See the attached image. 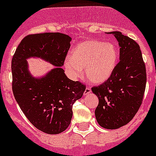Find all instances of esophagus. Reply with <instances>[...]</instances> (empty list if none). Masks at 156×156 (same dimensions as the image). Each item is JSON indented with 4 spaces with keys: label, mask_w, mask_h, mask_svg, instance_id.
Segmentation results:
<instances>
[{
    "label": "esophagus",
    "mask_w": 156,
    "mask_h": 156,
    "mask_svg": "<svg viewBox=\"0 0 156 156\" xmlns=\"http://www.w3.org/2000/svg\"><path fill=\"white\" fill-rule=\"evenodd\" d=\"M91 88H90V87H86L85 91H84V95H87V94H88L89 93H91Z\"/></svg>",
    "instance_id": "34e87169"
}]
</instances>
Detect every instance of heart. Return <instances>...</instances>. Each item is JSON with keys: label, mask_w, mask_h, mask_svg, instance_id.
I'll return each mask as SVG.
<instances>
[{"label": "heart", "mask_w": 156, "mask_h": 156, "mask_svg": "<svg viewBox=\"0 0 156 156\" xmlns=\"http://www.w3.org/2000/svg\"><path fill=\"white\" fill-rule=\"evenodd\" d=\"M118 59L119 51L115 44L88 40L73 48L64 65L72 79L80 78L84 68L87 79L94 84H101L112 75Z\"/></svg>", "instance_id": "b5f03b06"}]
</instances>
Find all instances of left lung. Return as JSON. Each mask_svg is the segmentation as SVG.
<instances>
[{"label":"left lung","mask_w":156,"mask_h":156,"mask_svg":"<svg viewBox=\"0 0 156 156\" xmlns=\"http://www.w3.org/2000/svg\"><path fill=\"white\" fill-rule=\"evenodd\" d=\"M120 47V57L111 77L91 88L98 96L95 118L100 126L116 129L134 118L142 103L146 85V68L139 45L122 32L112 31Z\"/></svg>","instance_id":"obj_1"}]
</instances>
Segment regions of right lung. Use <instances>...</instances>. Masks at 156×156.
I'll list each match as a JSON object with an SVG mask.
<instances>
[{
    "label": "right lung",
    "mask_w": 156,
    "mask_h": 156,
    "mask_svg": "<svg viewBox=\"0 0 156 156\" xmlns=\"http://www.w3.org/2000/svg\"><path fill=\"white\" fill-rule=\"evenodd\" d=\"M71 38L62 33L29 34L22 39L11 62L14 98L27 119L44 133L55 135L66 130L72 118V106L81 98L85 85L65 75L61 67ZM41 57L56 66L45 76L32 77L27 59Z\"/></svg>",
    "instance_id": "right-lung-1"
}]
</instances>
